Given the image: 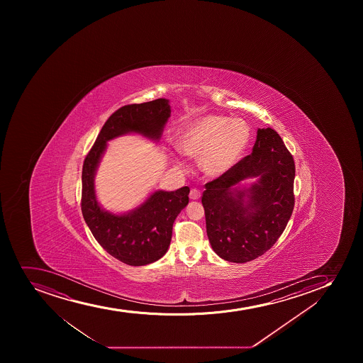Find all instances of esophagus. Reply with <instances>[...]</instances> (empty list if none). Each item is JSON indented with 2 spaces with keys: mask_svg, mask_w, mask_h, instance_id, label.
<instances>
[{
  "mask_svg": "<svg viewBox=\"0 0 363 363\" xmlns=\"http://www.w3.org/2000/svg\"><path fill=\"white\" fill-rule=\"evenodd\" d=\"M189 198H191V200H199L201 198V191L199 189H191V193H189Z\"/></svg>",
  "mask_w": 363,
  "mask_h": 363,
  "instance_id": "1",
  "label": "esophagus"
}]
</instances>
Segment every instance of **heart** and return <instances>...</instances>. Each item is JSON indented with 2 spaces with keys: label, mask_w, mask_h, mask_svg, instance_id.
Returning a JSON list of instances; mask_svg holds the SVG:
<instances>
[{
  "label": "heart",
  "mask_w": 363,
  "mask_h": 363,
  "mask_svg": "<svg viewBox=\"0 0 363 363\" xmlns=\"http://www.w3.org/2000/svg\"><path fill=\"white\" fill-rule=\"evenodd\" d=\"M251 128L244 119L206 115L189 123L179 135V149L189 157H199V167L209 177H223L233 170L251 142ZM176 165L184 162L176 158Z\"/></svg>",
  "instance_id": "b5f03b06"
}]
</instances>
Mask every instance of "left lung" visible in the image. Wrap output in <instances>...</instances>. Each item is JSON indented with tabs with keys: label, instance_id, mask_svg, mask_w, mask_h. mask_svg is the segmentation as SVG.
I'll return each mask as SVG.
<instances>
[{
	"label": "left lung",
	"instance_id": "obj_1",
	"mask_svg": "<svg viewBox=\"0 0 363 363\" xmlns=\"http://www.w3.org/2000/svg\"><path fill=\"white\" fill-rule=\"evenodd\" d=\"M253 179L250 186L242 182ZM294 162L277 131L258 129L252 154L206 184V228L213 251L230 262L258 258L276 244L294 211Z\"/></svg>",
	"mask_w": 363,
	"mask_h": 363
}]
</instances>
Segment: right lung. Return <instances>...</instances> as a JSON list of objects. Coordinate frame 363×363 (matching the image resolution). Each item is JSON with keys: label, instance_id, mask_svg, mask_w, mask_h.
<instances>
[{"label": "right lung", "instance_id": "1", "mask_svg": "<svg viewBox=\"0 0 363 363\" xmlns=\"http://www.w3.org/2000/svg\"><path fill=\"white\" fill-rule=\"evenodd\" d=\"M170 113L172 108L165 98L118 108L101 128L84 161V220L101 247L126 265H147L167 253L172 240V223L188 205L191 191L189 187L175 191H154L135 208L113 213L103 208L98 201L96 174L108 142L125 135H140L157 143Z\"/></svg>", "mask_w": 363, "mask_h": 363}]
</instances>
